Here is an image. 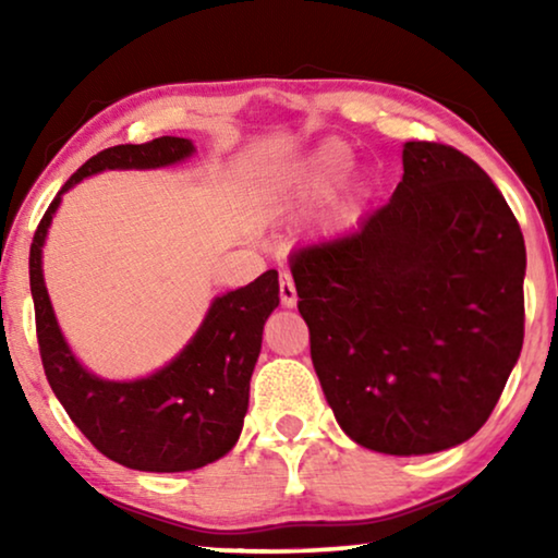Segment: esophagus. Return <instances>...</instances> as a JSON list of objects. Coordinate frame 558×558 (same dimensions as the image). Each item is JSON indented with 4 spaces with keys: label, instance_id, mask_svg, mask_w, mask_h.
Segmentation results:
<instances>
[{
    "label": "esophagus",
    "instance_id": "1",
    "mask_svg": "<svg viewBox=\"0 0 558 558\" xmlns=\"http://www.w3.org/2000/svg\"><path fill=\"white\" fill-rule=\"evenodd\" d=\"M279 296L284 307H294L296 304V289H294V279L289 271L279 274Z\"/></svg>",
    "mask_w": 558,
    "mask_h": 558
}]
</instances>
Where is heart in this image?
Returning a JSON list of instances; mask_svg holds the SVG:
<instances>
[{
    "instance_id": "obj_1",
    "label": "heart",
    "mask_w": 558,
    "mask_h": 558,
    "mask_svg": "<svg viewBox=\"0 0 558 558\" xmlns=\"http://www.w3.org/2000/svg\"><path fill=\"white\" fill-rule=\"evenodd\" d=\"M350 165V151L342 144H325L312 151L304 162L296 167L292 180L271 197V205L277 210L296 208V205H310L323 201L325 195H330L335 185L345 178Z\"/></svg>"
}]
</instances>
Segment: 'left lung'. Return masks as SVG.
<instances>
[{
  "instance_id": "1",
  "label": "left lung",
  "mask_w": 558,
  "mask_h": 558,
  "mask_svg": "<svg viewBox=\"0 0 558 558\" xmlns=\"http://www.w3.org/2000/svg\"><path fill=\"white\" fill-rule=\"evenodd\" d=\"M310 355L342 432L386 454L468 441L523 348L525 243L460 149L407 142L391 201L289 262Z\"/></svg>"
}]
</instances>
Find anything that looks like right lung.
Segmentation results:
<instances>
[{
    "mask_svg": "<svg viewBox=\"0 0 558 558\" xmlns=\"http://www.w3.org/2000/svg\"><path fill=\"white\" fill-rule=\"evenodd\" d=\"M193 142L159 136L98 151L60 187L29 246V289L45 376L73 424L109 460L144 472H185L231 452L248 409L266 317L279 304L277 271L218 296L190 345L155 376L113 384L90 376L68 350L43 281V243L60 195L101 170H147L180 162Z\"/></svg>",
    "mask_w": 558,
    "mask_h": 558,
    "instance_id": "add662e5",
    "label": "right lung"
}]
</instances>
